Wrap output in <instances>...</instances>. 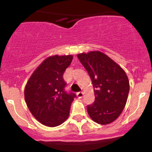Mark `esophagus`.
I'll use <instances>...</instances> for the list:
<instances>
[{"label":"esophagus","mask_w":152,"mask_h":152,"mask_svg":"<svg viewBox=\"0 0 152 152\" xmlns=\"http://www.w3.org/2000/svg\"><path fill=\"white\" fill-rule=\"evenodd\" d=\"M76 95H77L78 98L81 99V98H82V97H83V92H82V91L78 92V93L76 94Z\"/></svg>","instance_id":"esophagus-1"}]
</instances>
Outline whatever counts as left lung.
I'll use <instances>...</instances> for the list:
<instances>
[{
	"label": "left lung",
	"mask_w": 152,
	"mask_h": 152,
	"mask_svg": "<svg viewBox=\"0 0 152 152\" xmlns=\"http://www.w3.org/2000/svg\"><path fill=\"white\" fill-rule=\"evenodd\" d=\"M78 58L89 74L95 101L87 106L92 120L109 124L117 118L125 107L129 82L125 71L106 54L100 51L80 53Z\"/></svg>",
	"instance_id": "8db88e82"
}]
</instances>
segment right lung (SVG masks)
<instances>
[{
	"label": "right lung",
	"mask_w": 152,
	"mask_h": 152,
	"mask_svg": "<svg viewBox=\"0 0 152 152\" xmlns=\"http://www.w3.org/2000/svg\"><path fill=\"white\" fill-rule=\"evenodd\" d=\"M72 59L71 55L48 57L26 83L24 95L27 106L45 126H59L69 117L71 103L76 95L66 92L63 76Z\"/></svg>",
	"instance_id": "right-lung-1"
}]
</instances>
